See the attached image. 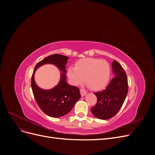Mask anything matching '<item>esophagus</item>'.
Instances as JSON below:
<instances>
[{"mask_svg": "<svg viewBox=\"0 0 155 155\" xmlns=\"http://www.w3.org/2000/svg\"><path fill=\"white\" fill-rule=\"evenodd\" d=\"M80 93H81V96H85V94L87 93V92L84 90V89H80Z\"/></svg>", "mask_w": 155, "mask_h": 155, "instance_id": "1", "label": "esophagus"}]
</instances>
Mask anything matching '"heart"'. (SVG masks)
Returning <instances> with one entry per match:
<instances>
[{
    "label": "heart",
    "mask_w": 155,
    "mask_h": 155,
    "mask_svg": "<svg viewBox=\"0 0 155 155\" xmlns=\"http://www.w3.org/2000/svg\"><path fill=\"white\" fill-rule=\"evenodd\" d=\"M76 67L70 66L67 70V76L70 83L78 86L85 80L87 86L92 90H100L109 80L110 69L107 61L97 58H84L76 63Z\"/></svg>",
    "instance_id": "1"
}]
</instances>
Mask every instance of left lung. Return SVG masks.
<instances>
[{"instance_id":"8db88e82","label":"left lung","mask_w":155,"mask_h":155,"mask_svg":"<svg viewBox=\"0 0 155 155\" xmlns=\"http://www.w3.org/2000/svg\"><path fill=\"white\" fill-rule=\"evenodd\" d=\"M112 67L115 76L105 90L94 93L97 103L91 110L98 119L108 120L115 116L122 107L128 92L127 77L124 69L116 60L112 62Z\"/></svg>"}]
</instances>
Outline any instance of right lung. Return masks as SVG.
Masks as SVG:
<instances>
[{
	"instance_id": "1",
	"label": "right lung",
	"mask_w": 155,
	"mask_h": 155,
	"mask_svg": "<svg viewBox=\"0 0 155 155\" xmlns=\"http://www.w3.org/2000/svg\"><path fill=\"white\" fill-rule=\"evenodd\" d=\"M68 58L60 54L50 55L37 63L31 76V86L37 105L43 112L51 117L59 118L67 114L81 97L79 89L68 85L66 81V67ZM53 64L62 72L58 86L50 90L40 89L34 80L35 70L45 64Z\"/></svg>"
}]
</instances>
